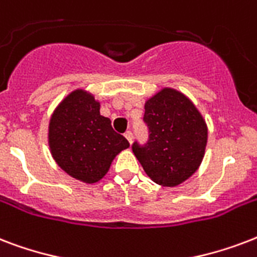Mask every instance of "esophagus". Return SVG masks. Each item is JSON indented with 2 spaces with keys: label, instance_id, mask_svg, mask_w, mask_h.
I'll list each match as a JSON object with an SVG mask.
<instances>
[{
  "label": "esophagus",
  "instance_id": "esophagus-1",
  "mask_svg": "<svg viewBox=\"0 0 257 257\" xmlns=\"http://www.w3.org/2000/svg\"><path fill=\"white\" fill-rule=\"evenodd\" d=\"M124 136H125V139L129 141V144H132V132H131V131H128V132L125 133Z\"/></svg>",
  "mask_w": 257,
  "mask_h": 257
}]
</instances>
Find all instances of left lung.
<instances>
[{"mask_svg":"<svg viewBox=\"0 0 257 257\" xmlns=\"http://www.w3.org/2000/svg\"><path fill=\"white\" fill-rule=\"evenodd\" d=\"M144 109L149 141L145 147L135 143L133 153L152 181L163 187H177L203 161L207 122L196 105L173 88L160 89L145 101Z\"/></svg>","mask_w":257,"mask_h":257,"instance_id":"1","label":"left lung"}]
</instances>
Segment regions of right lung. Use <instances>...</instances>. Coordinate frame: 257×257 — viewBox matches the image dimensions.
<instances>
[{"label":"right lung","mask_w":257,"mask_h":257,"mask_svg":"<svg viewBox=\"0 0 257 257\" xmlns=\"http://www.w3.org/2000/svg\"><path fill=\"white\" fill-rule=\"evenodd\" d=\"M48 144L58 167L85 184L104 179L114 157L129 148L128 140L100 114V101L81 88L64 97L52 113Z\"/></svg>","instance_id":"1"}]
</instances>
